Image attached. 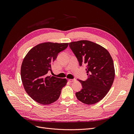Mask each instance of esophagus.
<instances>
[{
  "label": "esophagus",
  "mask_w": 134,
  "mask_h": 134,
  "mask_svg": "<svg viewBox=\"0 0 134 134\" xmlns=\"http://www.w3.org/2000/svg\"><path fill=\"white\" fill-rule=\"evenodd\" d=\"M68 81L70 82H74L76 81V79H69Z\"/></svg>",
  "instance_id": "esophagus-1"
}]
</instances>
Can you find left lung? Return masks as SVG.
<instances>
[{"label":"left lung","instance_id":"obj_1","mask_svg":"<svg viewBox=\"0 0 134 134\" xmlns=\"http://www.w3.org/2000/svg\"><path fill=\"white\" fill-rule=\"evenodd\" d=\"M69 46L80 66L86 65L88 75L85 81L78 80L82 88L75 93L77 99L87 105L99 102L108 93L115 79L111 56L103 47L87 40L70 42Z\"/></svg>","mask_w":134,"mask_h":134}]
</instances>
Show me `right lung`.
Returning a JSON list of instances; mask_svg holds the SVG:
<instances>
[{
	"label": "right lung",
	"mask_w": 134,
	"mask_h": 134,
	"mask_svg": "<svg viewBox=\"0 0 134 134\" xmlns=\"http://www.w3.org/2000/svg\"><path fill=\"white\" fill-rule=\"evenodd\" d=\"M68 46V43L44 42L33 47L25 56L21 66V79L26 93L35 101L48 105L59 99L67 80L48 73L52 72V64L58 54Z\"/></svg>",
	"instance_id": "obj_1"
}]
</instances>
